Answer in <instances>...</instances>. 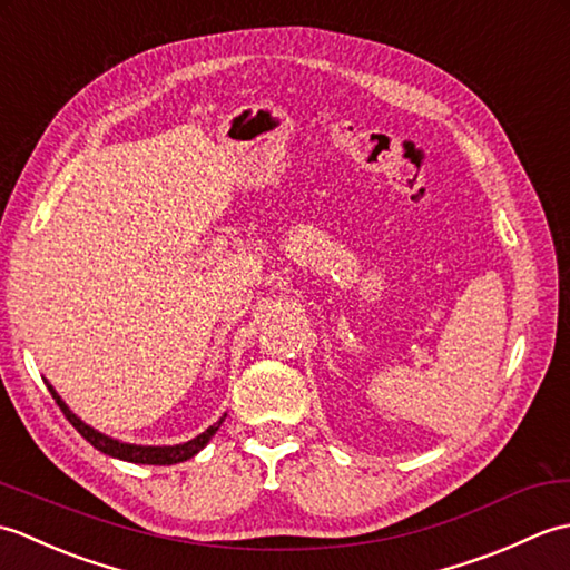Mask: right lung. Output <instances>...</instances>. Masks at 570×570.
<instances>
[{
    "mask_svg": "<svg viewBox=\"0 0 570 570\" xmlns=\"http://www.w3.org/2000/svg\"><path fill=\"white\" fill-rule=\"evenodd\" d=\"M48 392L53 394L56 404L60 406V411H63L66 419L72 423V429H78V433L90 445L98 448V451H102L105 455L127 460V463H141V465H174V463H184V460L193 458L198 451H203L205 445H208V441L213 439L215 431L220 429V423L227 416L225 414L220 421L213 423L208 431H203L200 435H196V439H190L188 443H178V445H135V443H122V441H117V439H110V435H105L100 431H95L92 426H88V423L80 421L76 414H72V411L68 409V404L58 396V392L53 390L51 384H48Z\"/></svg>",
    "mask_w": 570,
    "mask_h": 570,
    "instance_id": "add662e5",
    "label": "right lung"
}]
</instances>
